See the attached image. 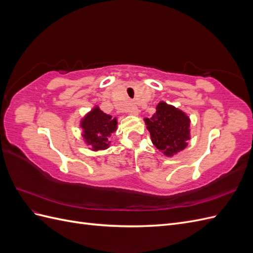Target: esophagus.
I'll return each mask as SVG.
<instances>
[{
  "label": "esophagus",
  "mask_w": 253,
  "mask_h": 253,
  "mask_svg": "<svg viewBox=\"0 0 253 253\" xmlns=\"http://www.w3.org/2000/svg\"><path fill=\"white\" fill-rule=\"evenodd\" d=\"M128 114L129 115H133V116H137V115L139 114V110H138V108H137V106H135V105H131L128 108Z\"/></svg>",
  "instance_id": "1"
}]
</instances>
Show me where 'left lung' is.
Instances as JSON below:
<instances>
[{
  "label": "left lung",
  "mask_w": 253,
  "mask_h": 253,
  "mask_svg": "<svg viewBox=\"0 0 253 253\" xmlns=\"http://www.w3.org/2000/svg\"><path fill=\"white\" fill-rule=\"evenodd\" d=\"M153 144L168 157L185 150L190 137V118L181 110L160 101L151 118H144Z\"/></svg>",
  "instance_id": "left-lung-1"
}]
</instances>
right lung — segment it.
Listing matches in <instances>:
<instances>
[{"label": "right lung", "instance_id": "add662e5", "mask_svg": "<svg viewBox=\"0 0 253 253\" xmlns=\"http://www.w3.org/2000/svg\"><path fill=\"white\" fill-rule=\"evenodd\" d=\"M82 137L91 151L105 150L110 147L109 138L117 129V118L103 113L96 105L80 121Z\"/></svg>", "mask_w": 253, "mask_h": 253}]
</instances>
